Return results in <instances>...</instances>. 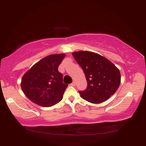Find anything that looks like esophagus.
I'll use <instances>...</instances> for the list:
<instances>
[{"label":"esophagus","instance_id":"1","mask_svg":"<svg viewBox=\"0 0 146 146\" xmlns=\"http://www.w3.org/2000/svg\"><path fill=\"white\" fill-rule=\"evenodd\" d=\"M71 86H74L76 85V82L74 81H73L72 82V83H71V84H70Z\"/></svg>","mask_w":146,"mask_h":146}]
</instances>
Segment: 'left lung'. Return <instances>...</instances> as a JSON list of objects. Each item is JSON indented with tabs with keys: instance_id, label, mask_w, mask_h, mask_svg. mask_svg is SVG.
<instances>
[{
	"instance_id": "obj_1",
	"label": "left lung",
	"mask_w": 146,
	"mask_h": 146,
	"mask_svg": "<svg viewBox=\"0 0 146 146\" xmlns=\"http://www.w3.org/2000/svg\"><path fill=\"white\" fill-rule=\"evenodd\" d=\"M73 56L82 68L88 82L86 90L79 92L84 100L92 104L107 100L120 85L119 69L106 58L90 51H78Z\"/></svg>"
}]
</instances>
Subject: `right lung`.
<instances>
[{"mask_svg": "<svg viewBox=\"0 0 146 146\" xmlns=\"http://www.w3.org/2000/svg\"><path fill=\"white\" fill-rule=\"evenodd\" d=\"M65 54L47 56L34 64L21 80L26 96L36 104L50 107L62 99L68 84L62 82V74L58 70Z\"/></svg>", "mask_w": 146, "mask_h": 146, "instance_id": "1", "label": "right lung"}]
</instances>
